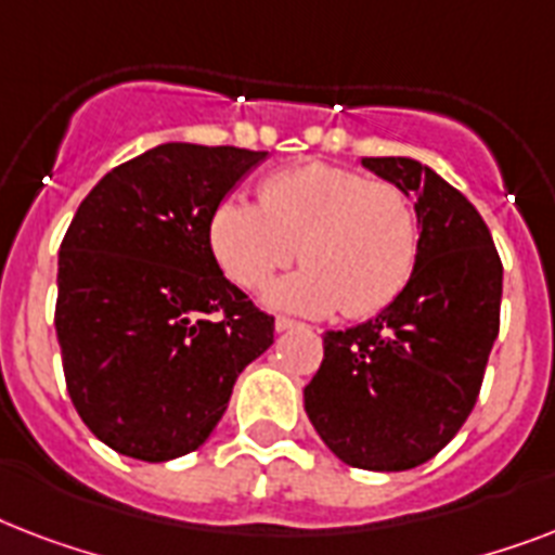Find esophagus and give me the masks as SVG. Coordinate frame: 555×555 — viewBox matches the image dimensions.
I'll use <instances>...</instances> for the list:
<instances>
[{
	"mask_svg": "<svg viewBox=\"0 0 555 555\" xmlns=\"http://www.w3.org/2000/svg\"><path fill=\"white\" fill-rule=\"evenodd\" d=\"M299 328V322L291 320V317H276V331H294Z\"/></svg>",
	"mask_w": 555,
	"mask_h": 555,
	"instance_id": "1",
	"label": "esophagus"
}]
</instances>
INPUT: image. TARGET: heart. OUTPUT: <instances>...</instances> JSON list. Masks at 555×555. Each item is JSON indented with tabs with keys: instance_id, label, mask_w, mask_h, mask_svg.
I'll return each instance as SVG.
<instances>
[{
	"instance_id": "obj_1",
	"label": "heart",
	"mask_w": 555,
	"mask_h": 555,
	"mask_svg": "<svg viewBox=\"0 0 555 555\" xmlns=\"http://www.w3.org/2000/svg\"><path fill=\"white\" fill-rule=\"evenodd\" d=\"M209 242L230 282L259 291L299 253L305 268L270 287L279 308L365 320L395 302L421 256V218L397 184L331 164L264 178L259 204L224 201Z\"/></svg>"
}]
</instances>
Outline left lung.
<instances>
[{
	"label": "left lung",
	"mask_w": 555,
	"mask_h": 555,
	"mask_svg": "<svg viewBox=\"0 0 555 555\" xmlns=\"http://www.w3.org/2000/svg\"><path fill=\"white\" fill-rule=\"evenodd\" d=\"M363 164L414 195L421 256L403 294L374 320L322 337L305 412L339 461L400 473L438 455L473 412L499 337L504 268L478 209L429 167Z\"/></svg>",
	"instance_id": "8db88e82"
}]
</instances>
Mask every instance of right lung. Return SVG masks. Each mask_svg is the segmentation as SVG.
Wrapping results in <instances>:
<instances>
[{"label":"right lung","instance_id":"1","mask_svg":"<svg viewBox=\"0 0 555 555\" xmlns=\"http://www.w3.org/2000/svg\"><path fill=\"white\" fill-rule=\"evenodd\" d=\"M264 152L164 143L82 198L60 244L56 339L82 423L138 461L198 449L273 317L221 273L209 224Z\"/></svg>","mask_w":555,"mask_h":555}]
</instances>
